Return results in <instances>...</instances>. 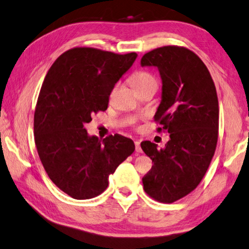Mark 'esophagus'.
<instances>
[{
	"mask_svg": "<svg viewBox=\"0 0 249 249\" xmlns=\"http://www.w3.org/2000/svg\"><path fill=\"white\" fill-rule=\"evenodd\" d=\"M135 151H136L137 153H142L141 142H140V141H135Z\"/></svg>",
	"mask_w": 249,
	"mask_h": 249,
	"instance_id": "1",
	"label": "esophagus"
}]
</instances>
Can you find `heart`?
I'll return each instance as SVG.
<instances>
[{
  "label": "heart",
  "mask_w": 249,
  "mask_h": 249,
  "mask_svg": "<svg viewBox=\"0 0 249 249\" xmlns=\"http://www.w3.org/2000/svg\"><path fill=\"white\" fill-rule=\"evenodd\" d=\"M131 83L136 89L139 88H142V86L144 85L157 84V81H156V77L154 76L152 73L146 72V71H140V72H136L135 74H133V76L131 77Z\"/></svg>",
  "instance_id": "b5f03b06"
}]
</instances>
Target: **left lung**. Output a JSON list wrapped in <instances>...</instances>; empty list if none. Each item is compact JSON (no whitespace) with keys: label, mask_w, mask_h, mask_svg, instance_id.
<instances>
[{"label":"left lung","mask_w":249,"mask_h":249,"mask_svg":"<svg viewBox=\"0 0 249 249\" xmlns=\"http://www.w3.org/2000/svg\"><path fill=\"white\" fill-rule=\"evenodd\" d=\"M141 64L160 71L163 93L154 121L157 132L171 139L160 151L152 142H142L154 163L142 180L149 197L171 204L194 191L210 167L218 140V98L210 71L186 47H157L144 54Z\"/></svg>","instance_id":"1"}]
</instances>
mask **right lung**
Listing matches in <instances>:
<instances>
[{
	"mask_svg": "<svg viewBox=\"0 0 249 249\" xmlns=\"http://www.w3.org/2000/svg\"><path fill=\"white\" fill-rule=\"evenodd\" d=\"M136 53L116 54L73 47L47 72L34 113V140L50 179L75 199H89L108 186V177L132 155V140L115 134L101 141L84 128L107 108L114 85Z\"/></svg>",
	"mask_w": 249,
	"mask_h": 249,
	"instance_id": "add662e5",
	"label": "right lung"
}]
</instances>
